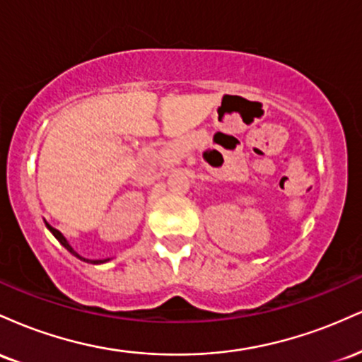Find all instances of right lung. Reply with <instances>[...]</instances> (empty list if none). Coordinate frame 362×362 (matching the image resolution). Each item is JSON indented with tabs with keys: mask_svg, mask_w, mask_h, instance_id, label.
<instances>
[{
	"mask_svg": "<svg viewBox=\"0 0 362 362\" xmlns=\"http://www.w3.org/2000/svg\"><path fill=\"white\" fill-rule=\"evenodd\" d=\"M47 228H49V231H51V233H52L54 236H56V238H57V242H59V243L62 245V247L66 248V250H68V252H71L74 257H78V259H80V260H83V262H88V264H103V262H107V260H109V259H105V260H90V259H83L81 255H78V253L73 250V247H71V245L68 243V240H66L64 236H62L61 231L54 230V228L51 226V224H47Z\"/></svg>",
	"mask_w": 362,
	"mask_h": 362,
	"instance_id": "add662e5",
	"label": "right lung"
}]
</instances>
